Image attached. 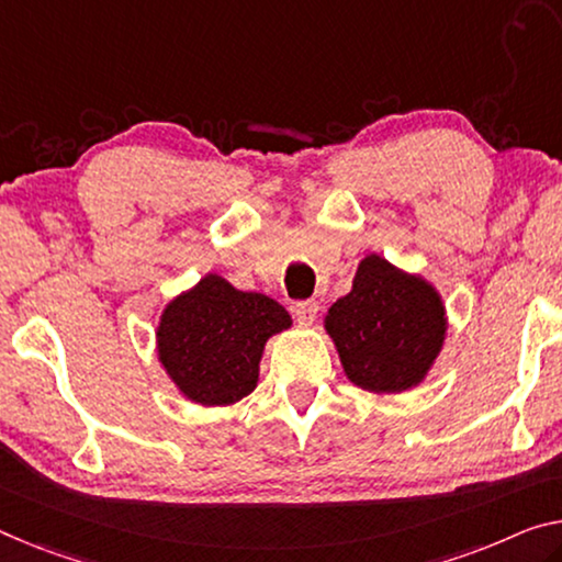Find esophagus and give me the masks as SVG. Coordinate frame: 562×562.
I'll return each instance as SVG.
<instances>
[{
    "label": "esophagus",
    "instance_id": "34e87169",
    "mask_svg": "<svg viewBox=\"0 0 562 562\" xmlns=\"http://www.w3.org/2000/svg\"><path fill=\"white\" fill-rule=\"evenodd\" d=\"M293 316H296V322L301 326H311L318 316V304L316 301H299V304L293 306Z\"/></svg>",
    "mask_w": 562,
    "mask_h": 562
}]
</instances>
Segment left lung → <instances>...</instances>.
<instances>
[{
	"label": "left lung",
	"mask_w": 562,
	"mask_h": 562,
	"mask_svg": "<svg viewBox=\"0 0 562 562\" xmlns=\"http://www.w3.org/2000/svg\"><path fill=\"white\" fill-rule=\"evenodd\" d=\"M324 326L349 382L374 394H396L425 382L442 351L447 316L431 283L369 254Z\"/></svg>",
	"instance_id": "obj_1"
}]
</instances>
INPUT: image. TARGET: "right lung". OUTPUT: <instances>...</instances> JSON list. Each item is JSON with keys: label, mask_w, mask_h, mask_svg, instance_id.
<instances>
[{"label": "right lung", "mask_w": 562, "mask_h": 562, "mask_svg": "<svg viewBox=\"0 0 562 562\" xmlns=\"http://www.w3.org/2000/svg\"><path fill=\"white\" fill-rule=\"evenodd\" d=\"M289 326L279 301L209 273L162 308L155 341L160 364L186 400L226 407L256 390L266 341Z\"/></svg>", "instance_id": "obj_1"}]
</instances>
